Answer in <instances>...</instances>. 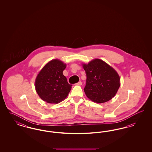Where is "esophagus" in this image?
Masks as SVG:
<instances>
[{
	"instance_id": "obj_1",
	"label": "esophagus",
	"mask_w": 152,
	"mask_h": 152,
	"mask_svg": "<svg viewBox=\"0 0 152 152\" xmlns=\"http://www.w3.org/2000/svg\"><path fill=\"white\" fill-rule=\"evenodd\" d=\"M76 85H77V86H81V85H82V82H81V81L78 82V83L76 84Z\"/></svg>"
}]
</instances>
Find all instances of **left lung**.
Instances as JSON below:
<instances>
[{
	"mask_svg": "<svg viewBox=\"0 0 152 152\" xmlns=\"http://www.w3.org/2000/svg\"><path fill=\"white\" fill-rule=\"evenodd\" d=\"M82 65L87 75L84 91L89 100L104 103L115 97L120 86V77L113 67L99 58Z\"/></svg>",
	"mask_w": 152,
	"mask_h": 152,
	"instance_id": "1",
	"label": "left lung"
}]
</instances>
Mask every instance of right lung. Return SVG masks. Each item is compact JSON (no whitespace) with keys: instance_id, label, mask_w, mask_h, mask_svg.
Listing matches in <instances>:
<instances>
[{"instance_id":"obj_1","label":"right lung","mask_w":152,"mask_h":152,"mask_svg":"<svg viewBox=\"0 0 152 152\" xmlns=\"http://www.w3.org/2000/svg\"><path fill=\"white\" fill-rule=\"evenodd\" d=\"M66 64L58 59L48 62L39 71L35 81L36 92L44 101L58 104L65 100L72 85L69 84L63 72Z\"/></svg>"}]
</instances>
